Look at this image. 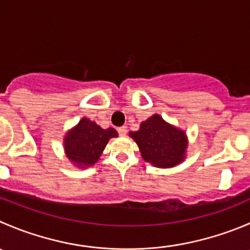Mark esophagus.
<instances>
[{
  "instance_id": "esophagus-1",
  "label": "esophagus",
  "mask_w": 250,
  "mask_h": 250,
  "mask_svg": "<svg viewBox=\"0 0 250 250\" xmlns=\"http://www.w3.org/2000/svg\"><path fill=\"white\" fill-rule=\"evenodd\" d=\"M117 130H118V134L122 135V137H125V135L127 134V132H128L127 127H125V125H123V127H120Z\"/></svg>"
}]
</instances>
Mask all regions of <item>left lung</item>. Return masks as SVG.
<instances>
[{
    "label": "left lung",
    "mask_w": 250,
    "mask_h": 250,
    "mask_svg": "<svg viewBox=\"0 0 250 250\" xmlns=\"http://www.w3.org/2000/svg\"><path fill=\"white\" fill-rule=\"evenodd\" d=\"M144 161L159 168H171L186 160L188 137L186 130L166 122L154 113L140 123L139 129L129 132Z\"/></svg>",
    "instance_id": "obj_1"
}]
</instances>
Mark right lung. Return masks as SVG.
I'll list each match as a JSON object with an SVG mask.
<instances>
[{
	"instance_id": "1",
	"label": "right lung",
	"mask_w": 250,
	"mask_h": 250,
	"mask_svg": "<svg viewBox=\"0 0 250 250\" xmlns=\"http://www.w3.org/2000/svg\"><path fill=\"white\" fill-rule=\"evenodd\" d=\"M118 137L115 128H101L94 121L83 117L63 137L67 159L78 168L94 166L100 159L111 138Z\"/></svg>"
}]
</instances>
